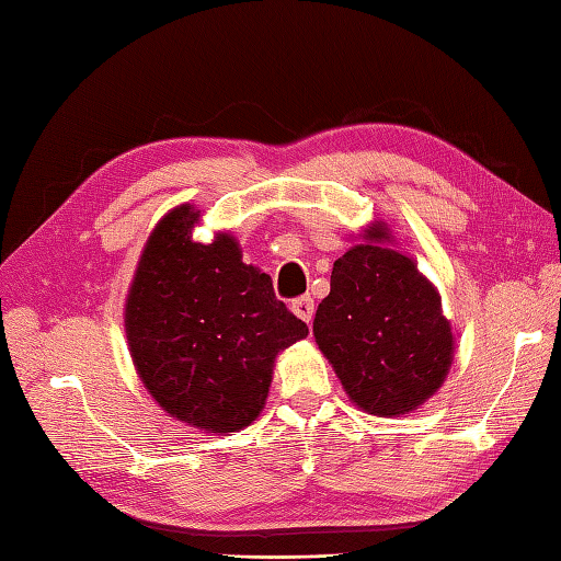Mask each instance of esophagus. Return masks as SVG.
Listing matches in <instances>:
<instances>
[{"mask_svg": "<svg viewBox=\"0 0 561 561\" xmlns=\"http://www.w3.org/2000/svg\"><path fill=\"white\" fill-rule=\"evenodd\" d=\"M291 311L296 318H301L304 323H311L313 320V299L311 296H301V299H296L291 304Z\"/></svg>", "mask_w": 561, "mask_h": 561, "instance_id": "esophagus-1", "label": "esophagus"}]
</instances>
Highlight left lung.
Listing matches in <instances>:
<instances>
[{"label": "left lung", "instance_id": "obj_1", "mask_svg": "<svg viewBox=\"0 0 561 561\" xmlns=\"http://www.w3.org/2000/svg\"><path fill=\"white\" fill-rule=\"evenodd\" d=\"M388 241V226L376 221L335 260L330 294L313 320L318 350L350 400L378 416L420 408L453 362V332L436 287Z\"/></svg>", "mask_w": 561, "mask_h": 561}]
</instances>
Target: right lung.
I'll return each mask as SVG.
<instances>
[{"label": "right lung", "instance_id": "obj_1", "mask_svg": "<svg viewBox=\"0 0 561 561\" xmlns=\"http://www.w3.org/2000/svg\"><path fill=\"white\" fill-rule=\"evenodd\" d=\"M199 209H171L141 250L125 304L129 354L161 408L207 434L248 426L265 408L274 359L308 335L270 274L245 265L229 233L195 243Z\"/></svg>", "mask_w": 561, "mask_h": 561}]
</instances>
